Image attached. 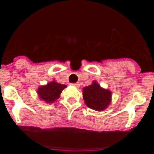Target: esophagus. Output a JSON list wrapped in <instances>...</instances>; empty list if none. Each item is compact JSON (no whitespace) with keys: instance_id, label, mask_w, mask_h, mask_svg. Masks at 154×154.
<instances>
[{"instance_id":"1","label":"esophagus","mask_w":154,"mask_h":154,"mask_svg":"<svg viewBox=\"0 0 154 154\" xmlns=\"http://www.w3.org/2000/svg\"><path fill=\"white\" fill-rule=\"evenodd\" d=\"M72 85H74L75 87H76V88H79V86H80V84L79 83V82H76V83L72 84Z\"/></svg>"}]
</instances>
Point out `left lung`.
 I'll use <instances>...</instances> for the list:
<instances>
[{
	"label": "left lung",
	"instance_id": "obj_1",
	"mask_svg": "<svg viewBox=\"0 0 154 154\" xmlns=\"http://www.w3.org/2000/svg\"><path fill=\"white\" fill-rule=\"evenodd\" d=\"M82 96L85 104L96 111H103L109 106L112 100V92L100 86L96 81H93L89 86L82 89Z\"/></svg>",
	"mask_w": 154,
	"mask_h": 154
}]
</instances>
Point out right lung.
<instances>
[{
	"label": "right lung",
	"mask_w": 154,
	"mask_h": 154,
	"mask_svg": "<svg viewBox=\"0 0 154 154\" xmlns=\"http://www.w3.org/2000/svg\"><path fill=\"white\" fill-rule=\"evenodd\" d=\"M67 85L58 83L55 79L48 82L46 85H41L37 90L39 99L45 103H53L60 97L62 90Z\"/></svg>",
	"instance_id": "right-lung-1"
}]
</instances>
